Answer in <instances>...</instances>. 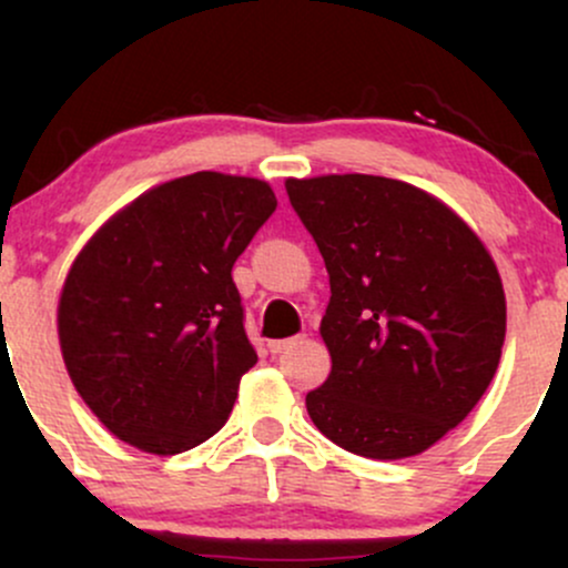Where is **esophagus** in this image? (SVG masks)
<instances>
[{"label":"esophagus","mask_w":568,"mask_h":568,"mask_svg":"<svg viewBox=\"0 0 568 568\" xmlns=\"http://www.w3.org/2000/svg\"><path fill=\"white\" fill-rule=\"evenodd\" d=\"M298 338H302V336H291V338H275V342H270V344H266V347H270L272 355H280V352H283V349L293 347V344H296Z\"/></svg>","instance_id":"34e87169"}]
</instances>
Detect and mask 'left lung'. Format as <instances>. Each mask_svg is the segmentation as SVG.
<instances>
[{
  "label": "left lung",
  "mask_w": 568,
  "mask_h": 568,
  "mask_svg": "<svg viewBox=\"0 0 568 568\" xmlns=\"http://www.w3.org/2000/svg\"><path fill=\"white\" fill-rule=\"evenodd\" d=\"M328 270L321 334L331 374L306 393L328 440L368 459L438 443L475 408L505 344V291L470 226L384 175L288 179Z\"/></svg>",
  "instance_id": "1"
}]
</instances>
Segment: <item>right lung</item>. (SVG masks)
Here are the masks:
<instances>
[{
    "mask_svg": "<svg viewBox=\"0 0 568 568\" xmlns=\"http://www.w3.org/2000/svg\"><path fill=\"white\" fill-rule=\"evenodd\" d=\"M275 207L264 181L192 173L130 202L77 256L58 336L77 393L116 438L168 456L226 425L258 361L232 266Z\"/></svg>",
    "mask_w": 568,
    "mask_h": 568,
    "instance_id": "add662e5",
    "label": "right lung"
}]
</instances>
